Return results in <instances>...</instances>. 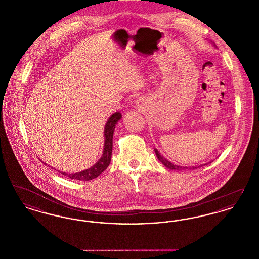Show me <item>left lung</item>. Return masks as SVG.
Here are the masks:
<instances>
[{
    "mask_svg": "<svg viewBox=\"0 0 259 259\" xmlns=\"http://www.w3.org/2000/svg\"><path fill=\"white\" fill-rule=\"evenodd\" d=\"M154 151H155V153H156L157 158H158V159L162 162V164H163L164 166H166L168 169H170V170H176V171H180V170L187 169V167H185H185H182V166H178V165L172 164V162L167 160L164 156H162V155H161L160 153H159V151H158L157 149H154ZM189 169H197V167H190Z\"/></svg>",
    "mask_w": 259,
    "mask_h": 259,
    "instance_id": "obj_1",
    "label": "left lung"
}]
</instances>
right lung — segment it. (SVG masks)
<instances>
[{
  "label": "right lung",
  "instance_id": "obj_1",
  "mask_svg": "<svg viewBox=\"0 0 259 259\" xmlns=\"http://www.w3.org/2000/svg\"><path fill=\"white\" fill-rule=\"evenodd\" d=\"M121 118L120 112H115L109 118L108 122L105 126V145H104V151L102 157L99 159L98 162L93 165L91 168L84 170L82 172H74V174H67L62 172L64 176L69 177L70 179L76 180V181H90L97 178L100 174L104 172L108 166L110 165L111 159V152H112V136L115 124Z\"/></svg>",
  "mask_w": 259,
  "mask_h": 259
}]
</instances>
